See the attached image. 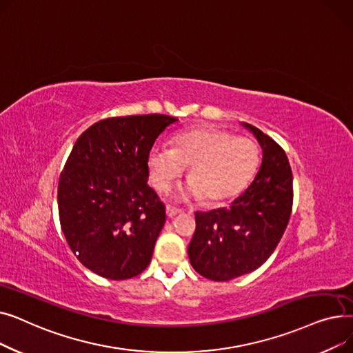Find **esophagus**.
<instances>
[{"label":"esophagus","mask_w":353,"mask_h":353,"mask_svg":"<svg viewBox=\"0 0 353 353\" xmlns=\"http://www.w3.org/2000/svg\"><path fill=\"white\" fill-rule=\"evenodd\" d=\"M181 210L180 209H176V208H173V206H167L165 208V214L169 216V217H174L176 214H179Z\"/></svg>","instance_id":"1"}]
</instances>
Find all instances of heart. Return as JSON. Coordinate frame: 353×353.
Instances as JSON below:
<instances>
[{
  "label": "heart",
  "mask_w": 353,
  "mask_h": 353,
  "mask_svg": "<svg viewBox=\"0 0 353 353\" xmlns=\"http://www.w3.org/2000/svg\"><path fill=\"white\" fill-rule=\"evenodd\" d=\"M189 164L183 194L221 203L242 192L259 164V148L248 137L213 127H194L174 136L173 147L153 145L147 165L154 188L169 190Z\"/></svg>",
  "instance_id": "b5f03b06"
}]
</instances>
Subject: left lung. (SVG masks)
Masks as SVG:
<instances>
[{"mask_svg":"<svg viewBox=\"0 0 353 353\" xmlns=\"http://www.w3.org/2000/svg\"><path fill=\"white\" fill-rule=\"evenodd\" d=\"M263 157L249 188L229 208L196 212L188 253L206 279L228 282L261 268L281 242L293 203V177L283 148L257 127L243 123Z\"/></svg>","mask_w":353,"mask_h":353,"instance_id":"8db88e82","label":"left lung"}]
</instances>
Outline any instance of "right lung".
<instances>
[{"instance_id":"right-lung-1","label":"right lung","mask_w":353,"mask_h":353,"mask_svg":"<svg viewBox=\"0 0 353 353\" xmlns=\"http://www.w3.org/2000/svg\"><path fill=\"white\" fill-rule=\"evenodd\" d=\"M164 114L100 120L77 139L59 181V213L72 253L110 281L140 274L152 261L165 209L148 186L147 153Z\"/></svg>"}]
</instances>
